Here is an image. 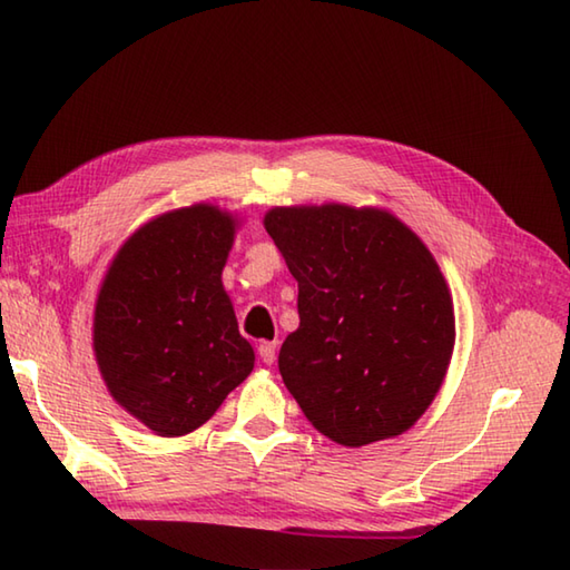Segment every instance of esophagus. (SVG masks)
<instances>
[{"instance_id": "obj_1", "label": "esophagus", "mask_w": 570, "mask_h": 570, "mask_svg": "<svg viewBox=\"0 0 570 570\" xmlns=\"http://www.w3.org/2000/svg\"><path fill=\"white\" fill-rule=\"evenodd\" d=\"M258 356H262L266 366H272L276 361V341H262V344H258Z\"/></svg>"}]
</instances>
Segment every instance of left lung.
I'll use <instances>...</instances> for the list:
<instances>
[{"label": "left lung", "mask_w": 570, "mask_h": 570, "mask_svg": "<svg viewBox=\"0 0 570 570\" xmlns=\"http://www.w3.org/2000/svg\"><path fill=\"white\" fill-rule=\"evenodd\" d=\"M264 229L298 282L278 371L326 439L401 436L441 391L456 344L451 288L421 236L379 206L296 204Z\"/></svg>", "instance_id": "left-lung-1"}]
</instances>
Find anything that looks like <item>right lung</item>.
I'll return each mask as SVG.
<instances>
[{"instance_id": "obj_1", "label": "right lung", "mask_w": 570, "mask_h": 570, "mask_svg": "<svg viewBox=\"0 0 570 570\" xmlns=\"http://www.w3.org/2000/svg\"><path fill=\"white\" fill-rule=\"evenodd\" d=\"M236 212L199 202L131 232L99 284L91 348L109 396L164 439L209 421L254 371L222 274Z\"/></svg>"}]
</instances>
